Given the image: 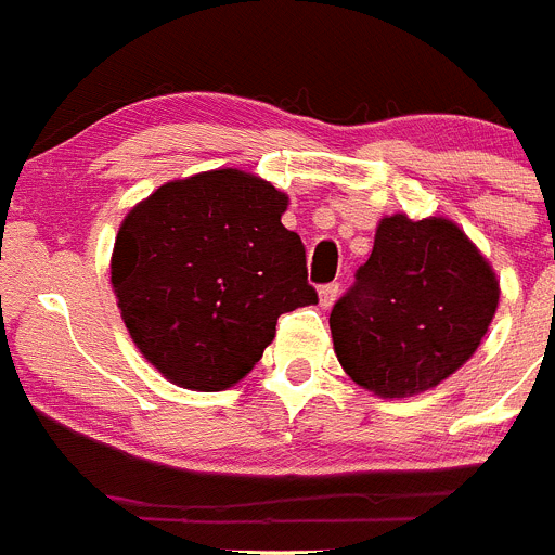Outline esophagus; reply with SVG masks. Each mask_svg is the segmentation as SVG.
<instances>
[{
    "instance_id": "1",
    "label": "esophagus",
    "mask_w": 555,
    "mask_h": 555,
    "mask_svg": "<svg viewBox=\"0 0 555 555\" xmlns=\"http://www.w3.org/2000/svg\"><path fill=\"white\" fill-rule=\"evenodd\" d=\"M338 297V283H327V286L320 288V306L331 308Z\"/></svg>"
}]
</instances>
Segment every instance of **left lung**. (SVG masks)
Returning <instances> with one entry per match:
<instances>
[{"label": "left lung", "mask_w": 555, "mask_h": 555, "mask_svg": "<svg viewBox=\"0 0 555 555\" xmlns=\"http://www.w3.org/2000/svg\"><path fill=\"white\" fill-rule=\"evenodd\" d=\"M492 267L450 219H380L370 261L331 311L333 350L358 386L414 397L478 350L498 311Z\"/></svg>", "instance_id": "left-lung-1"}]
</instances>
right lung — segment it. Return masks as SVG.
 <instances>
[{
    "instance_id": "add662e5",
    "label": "right lung",
    "mask_w": 555,
    "mask_h": 555,
    "mask_svg": "<svg viewBox=\"0 0 555 555\" xmlns=\"http://www.w3.org/2000/svg\"><path fill=\"white\" fill-rule=\"evenodd\" d=\"M288 197L238 169L160 185L121 222L111 283L132 341L171 384L219 391L272 345L278 317L317 302Z\"/></svg>"
}]
</instances>
